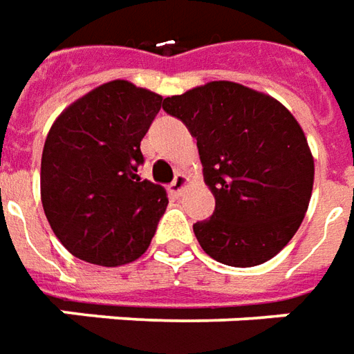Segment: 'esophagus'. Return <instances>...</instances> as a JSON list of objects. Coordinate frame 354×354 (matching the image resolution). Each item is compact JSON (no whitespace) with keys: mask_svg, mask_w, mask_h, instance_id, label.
<instances>
[{"mask_svg":"<svg viewBox=\"0 0 354 354\" xmlns=\"http://www.w3.org/2000/svg\"><path fill=\"white\" fill-rule=\"evenodd\" d=\"M189 185V178L185 176V174H176V178H174V182L170 184V194L174 195H182L185 192V187Z\"/></svg>","mask_w":354,"mask_h":354,"instance_id":"34e87169","label":"esophagus"}]
</instances>
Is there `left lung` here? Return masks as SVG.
Segmentation results:
<instances>
[{"instance_id": "obj_1", "label": "left lung", "mask_w": 354, "mask_h": 354, "mask_svg": "<svg viewBox=\"0 0 354 354\" xmlns=\"http://www.w3.org/2000/svg\"><path fill=\"white\" fill-rule=\"evenodd\" d=\"M162 109L197 140L203 178L214 212L195 222L203 251L236 268L280 253L305 218L315 184V159L297 118L268 93L214 80Z\"/></svg>"}]
</instances>
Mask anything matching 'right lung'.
I'll return each instance as SVG.
<instances>
[{
  "instance_id": "obj_1",
  "label": "right lung",
  "mask_w": 354,
  "mask_h": 354,
  "mask_svg": "<svg viewBox=\"0 0 354 354\" xmlns=\"http://www.w3.org/2000/svg\"><path fill=\"white\" fill-rule=\"evenodd\" d=\"M162 95L111 80L55 118L41 153L39 194L57 239L76 259L120 266L140 259L169 205L162 185L142 180L140 142Z\"/></svg>"
}]
</instances>
